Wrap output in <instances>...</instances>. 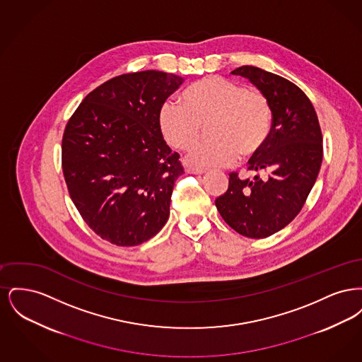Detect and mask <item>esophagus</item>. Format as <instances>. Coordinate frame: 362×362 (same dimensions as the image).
Wrapping results in <instances>:
<instances>
[{
  "label": "esophagus",
  "instance_id": "obj_1",
  "mask_svg": "<svg viewBox=\"0 0 362 362\" xmlns=\"http://www.w3.org/2000/svg\"><path fill=\"white\" fill-rule=\"evenodd\" d=\"M186 173H194V175H202V173H205V170H201V168H192V167H187Z\"/></svg>",
  "mask_w": 362,
  "mask_h": 362
}]
</instances>
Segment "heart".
Instances as JSON below:
<instances>
[{
  "label": "heart",
  "instance_id": "heart-1",
  "mask_svg": "<svg viewBox=\"0 0 362 362\" xmlns=\"http://www.w3.org/2000/svg\"><path fill=\"white\" fill-rule=\"evenodd\" d=\"M179 103L161 104L157 126L165 142L177 151H189L209 126V142L195 148L187 163L199 168L233 165L239 157H257L273 132V110L257 89L221 76H207L189 84Z\"/></svg>",
  "mask_w": 362,
  "mask_h": 362
}]
</instances>
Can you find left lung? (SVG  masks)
Instances as JSON below:
<instances>
[{
	"instance_id": "8db88e82",
	"label": "left lung",
	"mask_w": 362,
	"mask_h": 362,
	"mask_svg": "<svg viewBox=\"0 0 362 362\" xmlns=\"http://www.w3.org/2000/svg\"><path fill=\"white\" fill-rule=\"evenodd\" d=\"M232 73L248 78L269 99L273 132L262 153L248 161L250 171L265 177L241 180L239 173H229L216 207L238 233L263 239L285 228L304 206L322 165V130L308 96L292 81L248 65Z\"/></svg>"
}]
</instances>
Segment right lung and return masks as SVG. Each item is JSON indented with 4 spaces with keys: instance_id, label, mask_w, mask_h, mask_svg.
Listing matches in <instances>:
<instances>
[{
    "instance_id": "right-lung-1",
    "label": "right lung",
    "mask_w": 362,
    "mask_h": 362,
    "mask_svg": "<svg viewBox=\"0 0 362 362\" xmlns=\"http://www.w3.org/2000/svg\"><path fill=\"white\" fill-rule=\"evenodd\" d=\"M182 83L158 70L117 76L88 93L66 123L62 171L70 198L104 240L138 245L170 217L175 180L185 170L157 114Z\"/></svg>"
}]
</instances>
